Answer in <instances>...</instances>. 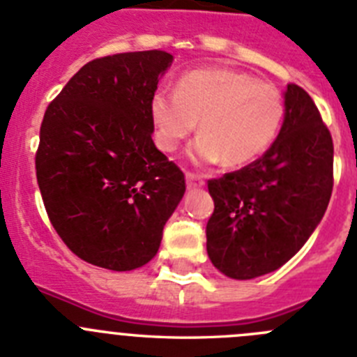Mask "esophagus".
Masks as SVG:
<instances>
[{
	"instance_id": "obj_1",
	"label": "esophagus",
	"mask_w": 357,
	"mask_h": 357,
	"mask_svg": "<svg viewBox=\"0 0 357 357\" xmlns=\"http://www.w3.org/2000/svg\"><path fill=\"white\" fill-rule=\"evenodd\" d=\"M185 179H187V187L188 188H197V187H203L204 181L199 174L196 172H185Z\"/></svg>"
}]
</instances>
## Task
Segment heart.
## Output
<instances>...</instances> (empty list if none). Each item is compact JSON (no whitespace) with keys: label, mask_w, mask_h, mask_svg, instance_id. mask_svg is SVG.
Here are the masks:
<instances>
[{"label":"heart","mask_w":357,"mask_h":357,"mask_svg":"<svg viewBox=\"0 0 357 357\" xmlns=\"http://www.w3.org/2000/svg\"><path fill=\"white\" fill-rule=\"evenodd\" d=\"M284 97L273 84L243 71L201 68L178 80L176 91L158 89L151 98L154 138L161 151L174 153L194 132L199 140L192 160L243 167L262 156L284 120Z\"/></svg>","instance_id":"heart-1"}]
</instances>
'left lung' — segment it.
<instances>
[{
  "mask_svg": "<svg viewBox=\"0 0 357 357\" xmlns=\"http://www.w3.org/2000/svg\"><path fill=\"white\" fill-rule=\"evenodd\" d=\"M333 136L309 93L286 89L277 140L259 160L208 179L206 252L226 277L248 280L284 266L321 221L333 194Z\"/></svg>",
  "mask_w": 357,
  "mask_h": 357,
  "instance_id": "left-lung-1",
  "label": "left lung"
}]
</instances>
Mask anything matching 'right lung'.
I'll use <instances>...</instances> for the list:
<instances>
[{
  "mask_svg": "<svg viewBox=\"0 0 357 357\" xmlns=\"http://www.w3.org/2000/svg\"><path fill=\"white\" fill-rule=\"evenodd\" d=\"M163 50L95 59L46 107L37 185L63 243L98 268L131 271L156 255L185 174L153 142L151 98Z\"/></svg>",
  "mask_w": 357,
  "mask_h": 357,
  "instance_id": "add662e5",
  "label": "right lung"
}]
</instances>
